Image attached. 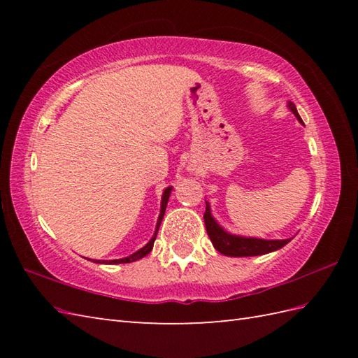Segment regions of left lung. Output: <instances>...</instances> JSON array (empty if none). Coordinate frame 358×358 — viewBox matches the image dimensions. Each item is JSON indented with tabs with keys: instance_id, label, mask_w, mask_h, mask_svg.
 <instances>
[{
	"instance_id": "obj_1",
	"label": "left lung",
	"mask_w": 358,
	"mask_h": 358,
	"mask_svg": "<svg viewBox=\"0 0 358 358\" xmlns=\"http://www.w3.org/2000/svg\"><path fill=\"white\" fill-rule=\"evenodd\" d=\"M289 109L294 112V115L300 118L299 112H296L295 104L289 101ZM204 224H206V231L212 245L218 250L220 254L227 255V257H254V255H263L269 254L283 248L287 245L292 238L286 240H262V238H246V237H237V235H231L223 227H220L217 222L210 215V208L206 203V212H204Z\"/></svg>"
}]
</instances>
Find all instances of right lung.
I'll return each instance as SVG.
<instances>
[{
	"label": "right lung",
	"instance_id": "1",
	"mask_svg": "<svg viewBox=\"0 0 358 358\" xmlns=\"http://www.w3.org/2000/svg\"><path fill=\"white\" fill-rule=\"evenodd\" d=\"M171 191H172V187H167L166 191L163 192V199H162V212H159V217H158V222H157V229H155V234H154V237L150 238V241L148 243L146 246L144 248H141L140 250H136L135 254H132V255H129V257H126V258H120V260H109V262H103V263H106V264H120V263H132V262H136V260H140V258H143V257H146L150 250H152V248H154V241H155V238H157V234H158V229H159V224H162V220H163V217H164V212H166V206H167V201H169V195H171ZM95 263H101L100 260H96Z\"/></svg>",
	"mask_w": 358,
	"mask_h": 358
}]
</instances>
